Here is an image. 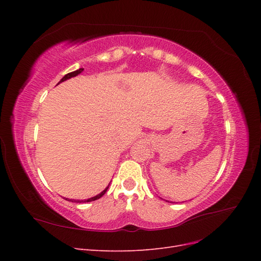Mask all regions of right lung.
I'll list each match as a JSON object with an SVG mask.
<instances>
[{
  "mask_svg": "<svg viewBox=\"0 0 261 261\" xmlns=\"http://www.w3.org/2000/svg\"><path fill=\"white\" fill-rule=\"evenodd\" d=\"M84 72V68H80V69H77V70H75V72H72V73H68V74H66L64 77L62 78V80L60 81V83H63V82H65V81H67V80H69V78H72V77H75V76H77V75H80L81 73H83ZM59 83V84H60ZM58 84V85H59ZM108 188H109V186L105 189V191H102L100 194H98L97 196H94V197H91V198H88V199H85V200H80V199H68V198H65L66 200H68V201H72V202H89V201H93V200H97V199H99V198H101L102 196H103L105 194H106V192L108 191Z\"/></svg>",
  "mask_w": 261,
  "mask_h": 261,
  "instance_id": "obj_1",
  "label": "right lung"
}]
</instances>
